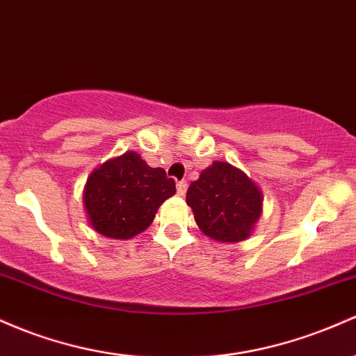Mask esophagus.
Wrapping results in <instances>:
<instances>
[{
	"mask_svg": "<svg viewBox=\"0 0 356 356\" xmlns=\"http://www.w3.org/2000/svg\"><path fill=\"white\" fill-rule=\"evenodd\" d=\"M187 193V182L186 181H179L177 182V194L179 196H184Z\"/></svg>",
	"mask_w": 356,
	"mask_h": 356,
	"instance_id": "obj_1",
	"label": "esophagus"
}]
</instances>
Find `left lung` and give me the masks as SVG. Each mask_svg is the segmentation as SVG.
I'll return each mask as SVG.
<instances>
[{"mask_svg": "<svg viewBox=\"0 0 356 356\" xmlns=\"http://www.w3.org/2000/svg\"><path fill=\"white\" fill-rule=\"evenodd\" d=\"M187 204L206 236L235 243L250 236L261 214V193L228 162H213L187 189Z\"/></svg>", "mask_w": 356, "mask_h": 356, "instance_id": "left-lung-1", "label": "left lung"}]
</instances>
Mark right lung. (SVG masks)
Returning <instances> with one entry per match:
<instances>
[{
    "mask_svg": "<svg viewBox=\"0 0 356 356\" xmlns=\"http://www.w3.org/2000/svg\"><path fill=\"white\" fill-rule=\"evenodd\" d=\"M174 194L175 182L165 170L152 169L138 154L127 152L89 175L84 204L97 233L128 240L147 229L159 206Z\"/></svg>",
    "mask_w": 356,
    "mask_h": 356,
    "instance_id": "1",
    "label": "right lung"
}]
</instances>
